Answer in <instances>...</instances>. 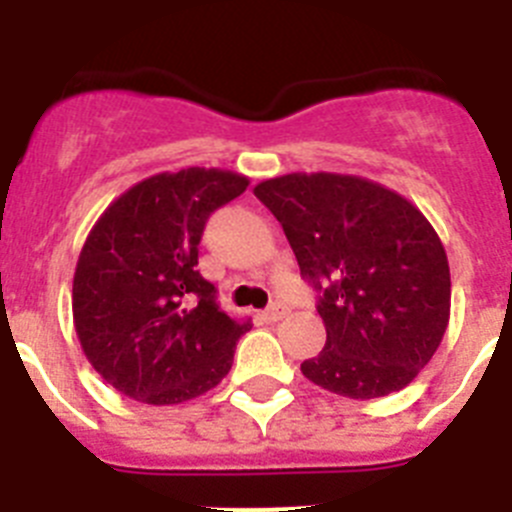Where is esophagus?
<instances>
[{
	"label": "esophagus",
	"mask_w": 512,
	"mask_h": 512,
	"mask_svg": "<svg viewBox=\"0 0 512 512\" xmlns=\"http://www.w3.org/2000/svg\"><path fill=\"white\" fill-rule=\"evenodd\" d=\"M287 312L289 310L284 305H271V307H266L264 312H261V318H264L266 323H277V320H282Z\"/></svg>",
	"instance_id": "1"
}]
</instances>
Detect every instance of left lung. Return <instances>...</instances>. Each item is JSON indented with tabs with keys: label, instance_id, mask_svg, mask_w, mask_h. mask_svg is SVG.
<instances>
[{
	"label": "left lung",
	"instance_id": "1",
	"mask_svg": "<svg viewBox=\"0 0 512 512\" xmlns=\"http://www.w3.org/2000/svg\"><path fill=\"white\" fill-rule=\"evenodd\" d=\"M253 194L282 223L302 277L320 289L328 338L302 374L351 400L408 387L451 315L449 259L428 217L356 174L295 171Z\"/></svg>",
	"mask_w": 512,
	"mask_h": 512
}]
</instances>
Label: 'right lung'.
<instances>
[{
    "label": "right lung",
    "mask_w": 512,
    "mask_h": 512,
    "mask_svg": "<svg viewBox=\"0 0 512 512\" xmlns=\"http://www.w3.org/2000/svg\"><path fill=\"white\" fill-rule=\"evenodd\" d=\"M228 169L153 174L122 192L89 230L74 271V328L94 372L120 395L179 405L223 382L235 341L230 318L197 271L207 217L246 192Z\"/></svg>",
    "instance_id": "add662e5"
}]
</instances>
